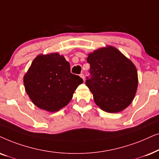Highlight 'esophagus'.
<instances>
[{
    "instance_id": "esophagus-1",
    "label": "esophagus",
    "mask_w": 159,
    "mask_h": 159,
    "mask_svg": "<svg viewBox=\"0 0 159 159\" xmlns=\"http://www.w3.org/2000/svg\"><path fill=\"white\" fill-rule=\"evenodd\" d=\"M80 76H81V77L83 78V80L84 81V80H85V76H84V73H81V75H80Z\"/></svg>"
}]
</instances>
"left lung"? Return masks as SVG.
<instances>
[{
    "mask_svg": "<svg viewBox=\"0 0 159 159\" xmlns=\"http://www.w3.org/2000/svg\"><path fill=\"white\" fill-rule=\"evenodd\" d=\"M90 75L86 84L97 105L107 113H118L127 107L137 92L136 67L117 48H102L89 54Z\"/></svg>",
    "mask_w": 159,
    "mask_h": 159,
    "instance_id": "1",
    "label": "left lung"
}]
</instances>
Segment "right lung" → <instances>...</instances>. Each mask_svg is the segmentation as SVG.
Segmentation results:
<instances>
[{
    "instance_id": "obj_1",
    "label": "right lung",
    "mask_w": 159,
    "mask_h": 159,
    "mask_svg": "<svg viewBox=\"0 0 159 159\" xmlns=\"http://www.w3.org/2000/svg\"><path fill=\"white\" fill-rule=\"evenodd\" d=\"M83 82L70 73V63L57 53L39 55L24 76L25 91L33 102L50 112L66 106Z\"/></svg>"
}]
</instances>
